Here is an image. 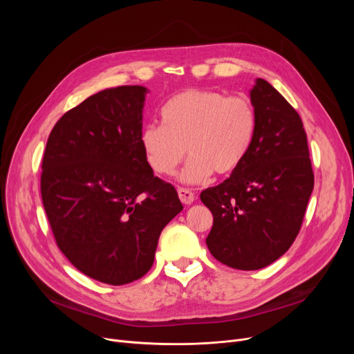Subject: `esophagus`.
I'll return each mask as SVG.
<instances>
[{"instance_id": "1", "label": "esophagus", "mask_w": 354, "mask_h": 354, "mask_svg": "<svg viewBox=\"0 0 354 354\" xmlns=\"http://www.w3.org/2000/svg\"><path fill=\"white\" fill-rule=\"evenodd\" d=\"M178 195L182 203L185 205H191V203L195 201V194L187 188H178Z\"/></svg>"}]
</instances>
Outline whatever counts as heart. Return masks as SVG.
I'll list each match as a JSON object with an SVG mask.
<instances>
[{
    "label": "heart",
    "mask_w": 354,
    "mask_h": 354,
    "mask_svg": "<svg viewBox=\"0 0 354 354\" xmlns=\"http://www.w3.org/2000/svg\"><path fill=\"white\" fill-rule=\"evenodd\" d=\"M162 124L140 132L146 162L162 175H174L185 155H191L180 182L198 185L214 172L230 175L243 165L257 133V110L245 96H227L216 90L188 88L160 109Z\"/></svg>",
    "instance_id": "heart-1"
}]
</instances>
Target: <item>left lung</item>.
<instances>
[{"instance_id": "1", "label": "left lung", "mask_w": 354, "mask_h": 354, "mask_svg": "<svg viewBox=\"0 0 354 354\" xmlns=\"http://www.w3.org/2000/svg\"><path fill=\"white\" fill-rule=\"evenodd\" d=\"M250 96L258 118L250 153L228 179L201 192L214 216L208 250L244 271L270 266L291 247L314 188L300 115L264 79Z\"/></svg>"}]
</instances>
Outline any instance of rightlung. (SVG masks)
<instances>
[{"label":"right lung","mask_w":354,"mask_h":354,"mask_svg":"<svg viewBox=\"0 0 354 354\" xmlns=\"http://www.w3.org/2000/svg\"><path fill=\"white\" fill-rule=\"evenodd\" d=\"M147 88H106L55 123L43 158L41 198L55 243L87 277L123 286L151 270L158 239L182 209L140 146Z\"/></svg>","instance_id":"1"}]
</instances>
